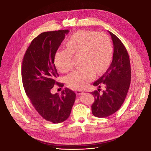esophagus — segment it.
Listing matches in <instances>:
<instances>
[{"instance_id":"1","label":"esophagus","mask_w":151,"mask_h":151,"mask_svg":"<svg viewBox=\"0 0 151 151\" xmlns=\"http://www.w3.org/2000/svg\"><path fill=\"white\" fill-rule=\"evenodd\" d=\"M76 94H77L78 95L84 94V92L83 91H81V90H76Z\"/></svg>"}]
</instances>
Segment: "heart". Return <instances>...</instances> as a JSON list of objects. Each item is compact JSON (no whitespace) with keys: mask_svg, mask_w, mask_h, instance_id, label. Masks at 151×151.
<instances>
[{"mask_svg":"<svg viewBox=\"0 0 151 151\" xmlns=\"http://www.w3.org/2000/svg\"><path fill=\"white\" fill-rule=\"evenodd\" d=\"M66 49L58 50L54 57L57 69L65 73L73 67V54H81V67L66 77L67 84L83 88L94 77L101 73L111 62L113 49L110 38L104 32L81 30L75 32L66 42Z\"/></svg>","mask_w":151,"mask_h":151,"instance_id":"b5f03b06","label":"heart"}]
</instances>
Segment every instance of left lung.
I'll list each match as a JSON object with an SVG mask.
<instances>
[{
	"label": "left lung",
	"instance_id": "left-lung-1",
	"mask_svg": "<svg viewBox=\"0 0 151 151\" xmlns=\"http://www.w3.org/2000/svg\"><path fill=\"white\" fill-rule=\"evenodd\" d=\"M114 53L113 61L105 73L93 83L101 89L91 92L94 102L91 105L93 114L97 117H106L116 113L124 102L129 88L131 71L128 52L120 39L111 32Z\"/></svg>",
	"mask_w": 151,
	"mask_h": 151
}]
</instances>
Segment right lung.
<instances>
[{"mask_svg":"<svg viewBox=\"0 0 151 151\" xmlns=\"http://www.w3.org/2000/svg\"><path fill=\"white\" fill-rule=\"evenodd\" d=\"M67 29L45 32L38 35L27 49L22 65L24 91L32 105L44 119L53 123L65 121L69 117L76 98L75 93L65 88L52 94L59 76L54 64L55 54L64 40Z\"/></svg>","mask_w":151,"mask_h":151,"instance_id":"add662e5","label":"right lung"}]
</instances>
